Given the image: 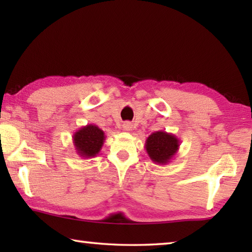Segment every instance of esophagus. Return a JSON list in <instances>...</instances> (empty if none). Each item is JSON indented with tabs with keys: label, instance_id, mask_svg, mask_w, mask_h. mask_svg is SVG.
<instances>
[{
	"label": "esophagus",
	"instance_id": "1",
	"mask_svg": "<svg viewBox=\"0 0 252 252\" xmlns=\"http://www.w3.org/2000/svg\"><path fill=\"white\" fill-rule=\"evenodd\" d=\"M122 127L125 131H130L132 130V123L131 122H125L122 125Z\"/></svg>",
	"mask_w": 252,
	"mask_h": 252
}]
</instances>
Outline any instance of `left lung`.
<instances>
[{"label": "left lung", "mask_w": 252, "mask_h": 252, "mask_svg": "<svg viewBox=\"0 0 252 252\" xmlns=\"http://www.w3.org/2000/svg\"><path fill=\"white\" fill-rule=\"evenodd\" d=\"M180 140L176 135L165 131L153 132L146 140L147 153L156 164L165 165L178 153Z\"/></svg>", "instance_id": "1"}]
</instances>
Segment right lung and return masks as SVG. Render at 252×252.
Instances as JSON below:
<instances>
[{
  "label": "right lung",
  "instance_id": "add662e5",
  "mask_svg": "<svg viewBox=\"0 0 252 252\" xmlns=\"http://www.w3.org/2000/svg\"><path fill=\"white\" fill-rule=\"evenodd\" d=\"M105 140V133L95 125H87L76 130L72 141L76 155L88 159L99 155Z\"/></svg>",
  "mask_w": 252,
  "mask_h": 252
}]
</instances>
